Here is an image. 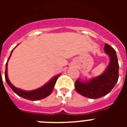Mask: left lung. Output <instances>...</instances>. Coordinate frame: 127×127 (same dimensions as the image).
Instances as JSON below:
<instances>
[{
  "mask_svg": "<svg viewBox=\"0 0 127 127\" xmlns=\"http://www.w3.org/2000/svg\"><path fill=\"white\" fill-rule=\"evenodd\" d=\"M104 51L109 57V64L104 73L90 80L80 81L79 79L75 83V89L84 97L90 98L102 97L112 90L116 85L119 77V64L116 51L105 44Z\"/></svg>",
  "mask_w": 127,
  "mask_h": 127,
  "instance_id": "1",
  "label": "left lung"
}]
</instances>
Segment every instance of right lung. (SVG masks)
Wrapping results in <instances>:
<instances>
[{
	"label": "right lung",
	"mask_w": 127,
	"mask_h": 127,
	"mask_svg": "<svg viewBox=\"0 0 127 127\" xmlns=\"http://www.w3.org/2000/svg\"><path fill=\"white\" fill-rule=\"evenodd\" d=\"M14 49L11 51V55H10L8 60L7 61L6 64H5V78L7 85L9 86V87L12 89V90L15 94H17L18 96L23 98H25V99L30 100H33V101H34V100H41L42 98H44L48 97V96H49L52 93L57 79L60 76V74L57 75V76L53 77L50 81H48L46 85H44L43 86L41 87V88L31 91H25L23 90L20 89V88H16L10 82V81L9 80L8 76H7V62H8L9 59L11 57V54L13 53Z\"/></svg>",
	"instance_id": "1"
}]
</instances>
